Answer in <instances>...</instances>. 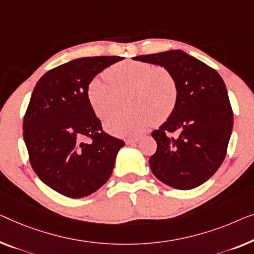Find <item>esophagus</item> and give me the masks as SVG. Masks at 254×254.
<instances>
[{"label":"esophagus","mask_w":254,"mask_h":254,"mask_svg":"<svg viewBox=\"0 0 254 254\" xmlns=\"http://www.w3.org/2000/svg\"><path fill=\"white\" fill-rule=\"evenodd\" d=\"M141 137H133V138H128L126 139V143L127 144H135V143H137Z\"/></svg>","instance_id":"34e87169"}]
</instances>
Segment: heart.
<instances>
[{
	"mask_svg": "<svg viewBox=\"0 0 254 254\" xmlns=\"http://www.w3.org/2000/svg\"><path fill=\"white\" fill-rule=\"evenodd\" d=\"M88 84L87 96L98 117L117 108L120 95L128 93L127 106L131 109L115 112L104 120L108 130L119 135H136L163 123L174 111L179 97L178 82L170 69L145 62H121L106 69Z\"/></svg>",
	"mask_w": 254,
	"mask_h": 254,
	"instance_id": "1",
	"label": "heart"
}]
</instances>
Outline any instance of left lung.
Masks as SVG:
<instances>
[{
  "instance_id": "left-lung-1",
  "label": "left lung",
  "mask_w": 254,
  "mask_h": 254,
  "mask_svg": "<svg viewBox=\"0 0 254 254\" xmlns=\"http://www.w3.org/2000/svg\"><path fill=\"white\" fill-rule=\"evenodd\" d=\"M133 60L170 69L179 86L174 111L151 133L157 151L150 157V168L172 188H197L219 170L226 157L234 123L226 84L215 69L182 50ZM176 130L178 138L168 137Z\"/></svg>"
}]
</instances>
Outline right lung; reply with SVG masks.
Wrapping results in <instances>:
<instances>
[{"label":"right lung","mask_w":254,"mask_h":254,"mask_svg":"<svg viewBox=\"0 0 254 254\" xmlns=\"http://www.w3.org/2000/svg\"><path fill=\"white\" fill-rule=\"evenodd\" d=\"M123 60L76 58L48 71L33 90L23 124L29 161L45 185L66 197H86L105 185L125 145L102 130L87 96L90 80Z\"/></svg>","instance_id":"right-lung-1"}]
</instances>
